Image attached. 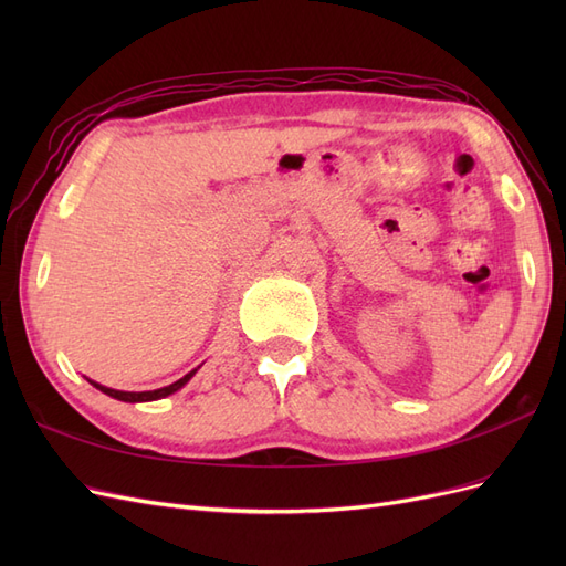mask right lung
<instances>
[{"mask_svg": "<svg viewBox=\"0 0 566 566\" xmlns=\"http://www.w3.org/2000/svg\"><path fill=\"white\" fill-rule=\"evenodd\" d=\"M193 373H196V370L186 373L181 380H177V382H172V385H167V387H160V389H153V391H117V389H111V387H104V385H96V382H92V385H94L96 389L104 391V394H108V397L117 399V401H129V403H136V401H156V399L167 397V394H175L177 389H181L188 380L193 378Z\"/></svg>", "mask_w": 566, "mask_h": 566, "instance_id": "right-lung-1", "label": "right lung"}]
</instances>
